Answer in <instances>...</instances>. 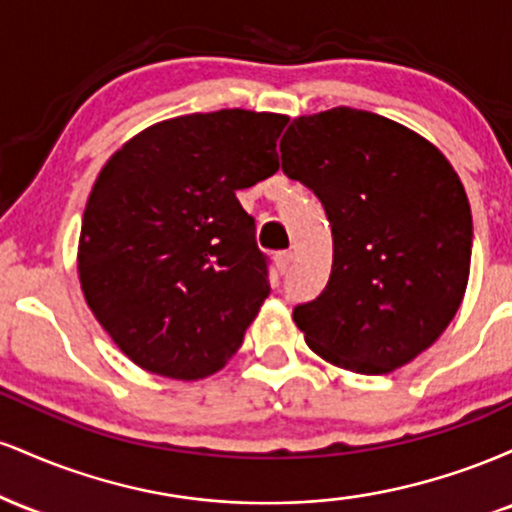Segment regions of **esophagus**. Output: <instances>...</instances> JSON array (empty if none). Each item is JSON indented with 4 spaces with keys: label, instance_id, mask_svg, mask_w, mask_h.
Listing matches in <instances>:
<instances>
[{
    "label": "esophagus",
    "instance_id": "34e87169",
    "mask_svg": "<svg viewBox=\"0 0 512 512\" xmlns=\"http://www.w3.org/2000/svg\"><path fill=\"white\" fill-rule=\"evenodd\" d=\"M274 262H276V267H279V272H281V274H286V272H289L291 262H293V252H289V250H284V252H276Z\"/></svg>",
    "mask_w": 512,
    "mask_h": 512
}]
</instances>
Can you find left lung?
<instances>
[{"label":"left lung","mask_w":512,"mask_h":512,"mask_svg":"<svg viewBox=\"0 0 512 512\" xmlns=\"http://www.w3.org/2000/svg\"><path fill=\"white\" fill-rule=\"evenodd\" d=\"M281 168L315 192L332 223V274L293 320L317 356L390 373L443 334L472 262V211L433 144L354 108L296 117Z\"/></svg>","instance_id":"left-lung-1"}]
</instances>
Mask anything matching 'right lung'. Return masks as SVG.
Masks as SVG:
<instances>
[{
	"label": "right lung",
	"mask_w": 512,
	"mask_h": 512,
	"mask_svg": "<svg viewBox=\"0 0 512 512\" xmlns=\"http://www.w3.org/2000/svg\"><path fill=\"white\" fill-rule=\"evenodd\" d=\"M286 122L238 108L182 115L144 129L98 175L81 221V291L149 373H216L272 291L236 192L279 170Z\"/></svg>",
	"instance_id": "1"
}]
</instances>
